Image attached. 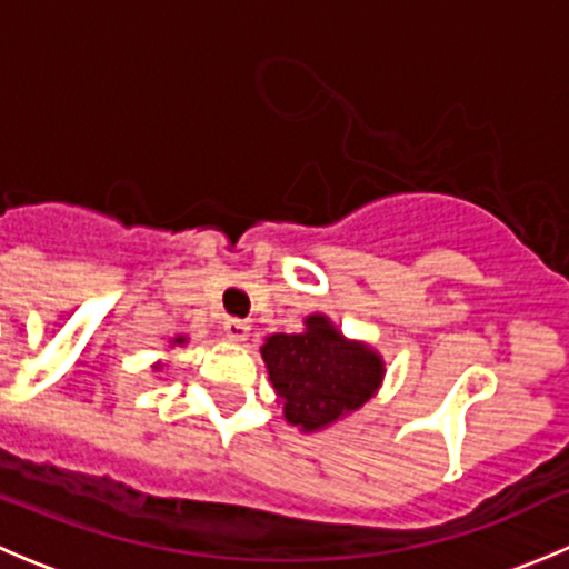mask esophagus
Masks as SVG:
<instances>
[{
    "label": "esophagus",
    "mask_w": 569,
    "mask_h": 569,
    "mask_svg": "<svg viewBox=\"0 0 569 569\" xmlns=\"http://www.w3.org/2000/svg\"><path fill=\"white\" fill-rule=\"evenodd\" d=\"M222 330H226L228 338H233V341H244V338L250 336V325L244 319H237V317H226L222 319Z\"/></svg>",
    "instance_id": "obj_1"
}]
</instances>
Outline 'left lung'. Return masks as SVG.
<instances>
[{
	"instance_id": "8db88e82",
	"label": "left lung",
	"mask_w": 569,
	"mask_h": 569,
	"mask_svg": "<svg viewBox=\"0 0 569 569\" xmlns=\"http://www.w3.org/2000/svg\"><path fill=\"white\" fill-rule=\"evenodd\" d=\"M269 380L283 399L286 421L306 432L338 421L371 399L382 360L360 343L343 341L325 317H308L306 332H274L261 347Z\"/></svg>"
}]
</instances>
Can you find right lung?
<instances>
[{
    "label": "right lung",
    "mask_w": 569,
    "mask_h": 569,
    "mask_svg": "<svg viewBox=\"0 0 569 569\" xmlns=\"http://www.w3.org/2000/svg\"><path fill=\"white\" fill-rule=\"evenodd\" d=\"M176 343H183V338H176Z\"/></svg>",
    "instance_id": "1"
}]
</instances>
